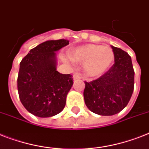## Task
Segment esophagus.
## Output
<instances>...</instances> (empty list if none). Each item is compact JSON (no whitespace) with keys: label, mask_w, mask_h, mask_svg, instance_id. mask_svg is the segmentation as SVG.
Returning <instances> with one entry per match:
<instances>
[{"label":"esophagus","mask_w":149,"mask_h":149,"mask_svg":"<svg viewBox=\"0 0 149 149\" xmlns=\"http://www.w3.org/2000/svg\"><path fill=\"white\" fill-rule=\"evenodd\" d=\"M72 78H73L74 80H76V79H81V76L79 74V73L76 72V73H74L73 76H72Z\"/></svg>","instance_id":"esophagus-1"}]
</instances>
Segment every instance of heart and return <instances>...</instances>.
Masks as SVG:
<instances>
[{
  "instance_id": "obj_1",
  "label": "heart",
  "mask_w": 149,
  "mask_h": 149,
  "mask_svg": "<svg viewBox=\"0 0 149 149\" xmlns=\"http://www.w3.org/2000/svg\"><path fill=\"white\" fill-rule=\"evenodd\" d=\"M68 55L73 62L83 63V70L90 77L103 74L114 60V53L111 47L96 44L77 47L70 49Z\"/></svg>"
}]
</instances>
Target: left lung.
Returning <instances> with one entry per match:
<instances>
[{"label":"left lung","mask_w":149,"mask_h":149,"mask_svg":"<svg viewBox=\"0 0 149 149\" xmlns=\"http://www.w3.org/2000/svg\"><path fill=\"white\" fill-rule=\"evenodd\" d=\"M114 64L102 77L85 82L83 96L87 108L100 116H112L129 103L134 89L135 72L131 56L112 46Z\"/></svg>","instance_id":"8db88e82"}]
</instances>
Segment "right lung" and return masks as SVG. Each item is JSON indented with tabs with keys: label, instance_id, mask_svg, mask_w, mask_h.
Segmentation results:
<instances>
[{
	"label": "right lung",
	"instance_id": "obj_1",
	"mask_svg": "<svg viewBox=\"0 0 149 149\" xmlns=\"http://www.w3.org/2000/svg\"><path fill=\"white\" fill-rule=\"evenodd\" d=\"M68 44L64 39L45 41L31 49L20 62L19 97L24 108L36 116H54L65 107L73 79L56 70V52Z\"/></svg>",
	"mask_w": 149,
	"mask_h": 149
}]
</instances>
